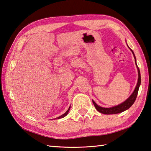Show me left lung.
<instances>
[{
    "instance_id": "obj_1",
    "label": "left lung",
    "mask_w": 151,
    "mask_h": 151,
    "mask_svg": "<svg viewBox=\"0 0 151 151\" xmlns=\"http://www.w3.org/2000/svg\"><path fill=\"white\" fill-rule=\"evenodd\" d=\"M131 51H132L133 56H134V58H135V63H136V59H135V54H134L133 51L131 50ZM136 65H137V63H136ZM137 67L138 74H139L138 82H137V86L135 87V90L133 91V94L130 96L129 98L128 99L126 100L124 102H123L122 104H119V105L112 107V108H102V107L98 106L97 104L94 102V101L92 100V102H93V104H94L96 109L98 111L100 112V113H102V114H116L121 113V112L127 110V109L129 108L130 107L133 105V103L135 102L137 96L139 86H140V84H141V74H140V70H139V68L137 67Z\"/></svg>"
}]
</instances>
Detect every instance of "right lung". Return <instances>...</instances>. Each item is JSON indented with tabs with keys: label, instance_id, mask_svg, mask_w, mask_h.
Listing matches in <instances>:
<instances>
[{
	"label": "right lung",
	"instance_id": "add662e5",
	"mask_svg": "<svg viewBox=\"0 0 151 151\" xmlns=\"http://www.w3.org/2000/svg\"><path fill=\"white\" fill-rule=\"evenodd\" d=\"M70 107H69V108H68V110L66 111V112H65V113L64 114H63L62 115V116H59V117H57V119H60V118H62V117H65V116H67V115L68 114V111H69V110H70ZM56 119V118H55Z\"/></svg>",
	"mask_w": 151,
	"mask_h": 151
}]
</instances>
